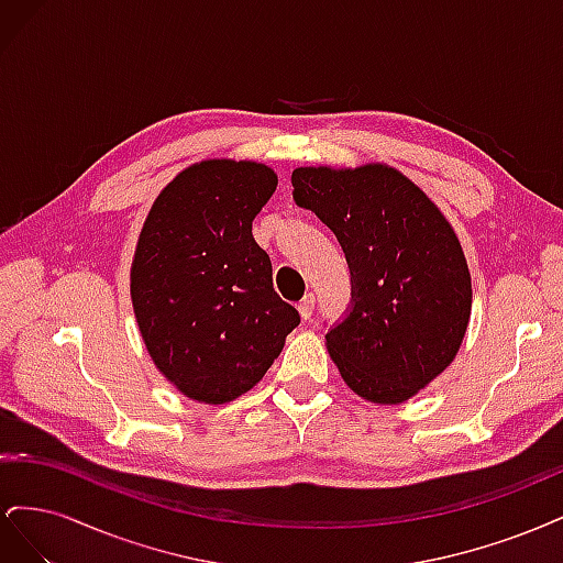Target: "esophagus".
Masks as SVG:
<instances>
[{
  "instance_id": "1",
  "label": "esophagus",
  "mask_w": 563,
  "mask_h": 563,
  "mask_svg": "<svg viewBox=\"0 0 563 563\" xmlns=\"http://www.w3.org/2000/svg\"><path fill=\"white\" fill-rule=\"evenodd\" d=\"M314 302H317V296L314 294H308L300 302H298V312L302 319H310L312 312H314Z\"/></svg>"
}]
</instances>
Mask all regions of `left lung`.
Returning <instances> with one entry per match:
<instances>
[{"mask_svg":"<svg viewBox=\"0 0 563 563\" xmlns=\"http://www.w3.org/2000/svg\"><path fill=\"white\" fill-rule=\"evenodd\" d=\"M298 207L343 246L352 300L327 333L340 376L373 404H401L444 371L463 343L472 282L463 246L432 199L397 168L300 166Z\"/></svg>","mask_w":563,"mask_h":563,"instance_id":"1","label":"left lung"}]
</instances>
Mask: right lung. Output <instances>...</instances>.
<instances>
[{
  "label": "right lung",
  "instance_id": "1",
  "mask_svg": "<svg viewBox=\"0 0 563 563\" xmlns=\"http://www.w3.org/2000/svg\"><path fill=\"white\" fill-rule=\"evenodd\" d=\"M277 190L258 162L187 166L152 203L131 300L152 362L185 397L228 404L258 383L300 314L272 286L253 218Z\"/></svg>",
  "mask_w": 563,
  "mask_h": 563
}]
</instances>
